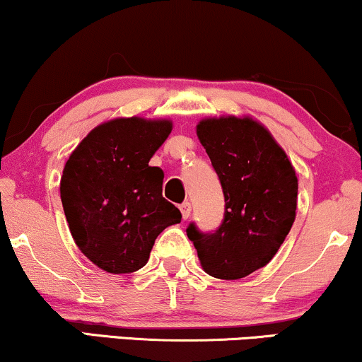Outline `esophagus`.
Returning <instances> with one entry per match:
<instances>
[{
	"label": "esophagus",
	"instance_id": "esophagus-1",
	"mask_svg": "<svg viewBox=\"0 0 362 362\" xmlns=\"http://www.w3.org/2000/svg\"><path fill=\"white\" fill-rule=\"evenodd\" d=\"M180 212H182V217H184V221H187L189 218V215L192 212V205L190 202H184L180 205Z\"/></svg>",
	"mask_w": 362,
	"mask_h": 362
}]
</instances>
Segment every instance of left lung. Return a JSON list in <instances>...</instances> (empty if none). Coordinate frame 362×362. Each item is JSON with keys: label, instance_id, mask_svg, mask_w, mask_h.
Returning <instances> with one entry per match:
<instances>
[{"label": "left lung", "instance_id": "1", "mask_svg": "<svg viewBox=\"0 0 362 362\" xmlns=\"http://www.w3.org/2000/svg\"><path fill=\"white\" fill-rule=\"evenodd\" d=\"M197 135L221 180L226 209L215 230L190 222L187 235L209 276L235 281L271 262L286 240L296 218L297 177L286 152L250 118H209Z\"/></svg>", "mask_w": 362, "mask_h": 362}]
</instances>
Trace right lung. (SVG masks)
I'll return each mask as SVG.
<instances>
[{
  "label": "right lung",
  "mask_w": 362,
  "mask_h": 362,
  "mask_svg": "<svg viewBox=\"0 0 362 362\" xmlns=\"http://www.w3.org/2000/svg\"><path fill=\"white\" fill-rule=\"evenodd\" d=\"M170 132L168 120L117 118L91 130L63 168L59 194L70 232L103 271H139L160 232L182 221L162 197L163 170L148 165Z\"/></svg>",
  "instance_id": "right-lung-1"
}]
</instances>
